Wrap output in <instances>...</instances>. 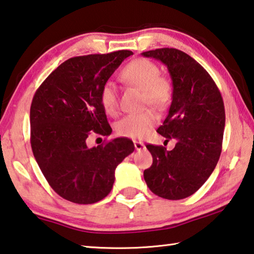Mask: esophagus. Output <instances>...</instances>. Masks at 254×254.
Instances as JSON below:
<instances>
[{
	"label": "esophagus",
	"mask_w": 254,
	"mask_h": 254,
	"mask_svg": "<svg viewBox=\"0 0 254 254\" xmlns=\"http://www.w3.org/2000/svg\"><path fill=\"white\" fill-rule=\"evenodd\" d=\"M133 143H134L135 150H141V149L144 148V144L141 141H133Z\"/></svg>",
	"instance_id": "1"
}]
</instances>
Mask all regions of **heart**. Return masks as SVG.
<instances>
[{
  "label": "heart",
  "instance_id": "heart-1",
  "mask_svg": "<svg viewBox=\"0 0 254 254\" xmlns=\"http://www.w3.org/2000/svg\"><path fill=\"white\" fill-rule=\"evenodd\" d=\"M123 82L142 90L144 105H151L164 111L172 103L174 86L171 78L159 73V67L147 59H135L123 66L120 72ZM99 103L108 115H115L119 110L118 89L111 81L103 84L99 91ZM158 122V115L152 110L132 113L121 119L116 124V131L122 136L141 139L146 136Z\"/></svg>",
  "mask_w": 254,
  "mask_h": 254
}]
</instances>
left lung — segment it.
Here are the masks:
<instances>
[{"label": "left lung", "mask_w": 254, "mask_h": 254, "mask_svg": "<svg viewBox=\"0 0 254 254\" xmlns=\"http://www.w3.org/2000/svg\"><path fill=\"white\" fill-rule=\"evenodd\" d=\"M142 55L163 62L171 74L174 95L157 132L167 141L176 140L170 151L147 144L152 165L143 178L160 198H188L202 187L218 163L225 127L223 98L210 74L184 52L165 47Z\"/></svg>", "instance_id": "8db88e82"}]
</instances>
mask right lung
<instances>
[{"mask_svg": "<svg viewBox=\"0 0 254 254\" xmlns=\"http://www.w3.org/2000/svg\"><path fill=\"white\" fill-rule=\"evenodd\" d=\"M131 51L75 56L63 62L36 90L30 106V143L51 188L79 204L98 202L111 192L115 168L134 150L132 140L116 138L88 148L90 132L110 135L99 103L103 84Z\"/></svg>", "mask_w": 254, "mask_h": 254, "instance_id": "add662e5", "label": "right lung"}]
</instances>
